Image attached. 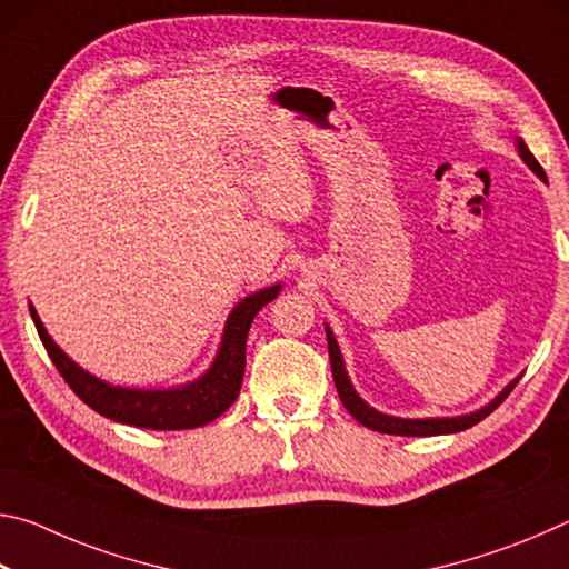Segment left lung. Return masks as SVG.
<instances>
[{
  "mask_svg": "<svg viewBox=\"0 0 569 569\" xmlns=\"http://www.w3.org/2000/svg\"><path fill=\"white\" fill-rule=\"evenodd\" d=\"M517 150L522 160L527 162L529 168H532L539 178L547 182V176L539 162L535 160L532 152L525 146L522 140H517ZM326 341H329V359H331V373H333V383H336V391H339V399L346 407V411L351 413V417L363 423V427H369L373 431H381V435H397V437H437V435H455V431H465L469 427H475L485 417H489L499 403L507 399V393L517 387L519 377L509 383V387L499 393L497 399H492L487 403V407H481L471 413H461V417H439V419H399V417H389V413H381L377 409H371L369 403H366L356 389L351 387L349 381V373H346V366L341 359V351H339V343H336L333 333L329 326H326Z\"/></svg>",
  "mask_w": 569,
  "mask_h": 569,
  "instance_id": "obj_1",
  "label": "left lung"
}]
</instances>
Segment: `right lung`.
I'll return each instance as SVG.
<instances>
[{
  "mask_svg": "<svg viewBox=\"0 0 569 569\" xmlns=\"http://www.w3.org/2000/svg\"><path fill=\"white\" fill-rule=\"evenodd\" d=\"M278 291L281 286H271L243 298L228 316L213 366L198 381H190L180 389H124L92 377L50 339L34 306H30V313L57 371L90 409L112 421L130 423V427L172 431L203 427V423L218 419L238 399L246 373V339L250 323L266 303L273 301Z\"/></svg>",
  "mask_w": 569,
  "mask_h": 569,
  "instance_id": "right-lung-1",
  "label": "right lung"
}]
</instances>
